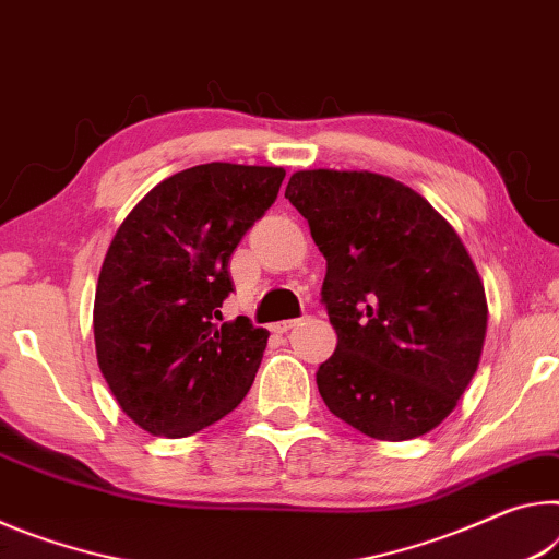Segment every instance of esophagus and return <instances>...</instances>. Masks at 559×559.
I'll return each mask as SVG.
<instances>
[{"mask_svg": "<svg viewBox=\"0 0 559 559\" xmlns=\"http://www.w3.org/2000/svg\"><path fill=\"white\" fill-rule=\"evenodd\" d=\"M299 322V319H282V322H274L272 324V332H277V334H285L287 329H292Z\"/></svg>", "mask_w": 559, "mask_h": 559, "instance_id": "esophagus-1", "label": "esophagus"}]
</instances>
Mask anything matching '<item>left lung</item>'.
Here are the masks:
<instances>
[{
  "label": "left lung",
  "instance_id": "8db88e82",
  "mask_svg": "<svg viewBox=\"0 0 559 559\" xmlns=\"http://www.w3.org/2000/svg\"><path fill=\"white\" fill-rule=\"evenodd\" d=\"M285 198L326 260L336 349L317 386L336 418L408 441L451 414L478 369L488 301L461 237L404 182L366 170H299Z\"/></svg>",
  "mask_w": 559,
  "mask_h": 559
}]
</instances>
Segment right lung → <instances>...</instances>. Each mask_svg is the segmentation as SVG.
<instances>
[{"label":"right lung","mask_w":559,"mask_h":559,"mask_svg":"<svg viewBox=\"0 0 559 559\" xmlns=\"http://www.w3.org/2000/svg\"><path fill=\"white\" fill-rule=\"evenodd\" d=\"M282 180V168L205 163L158 182L116 230L96 287V356L143 431L198 433L250 391L270 334L247 317L217 324L219 307L235 247Z\"/></svg>","instance_id":"1"}]
</instances>
